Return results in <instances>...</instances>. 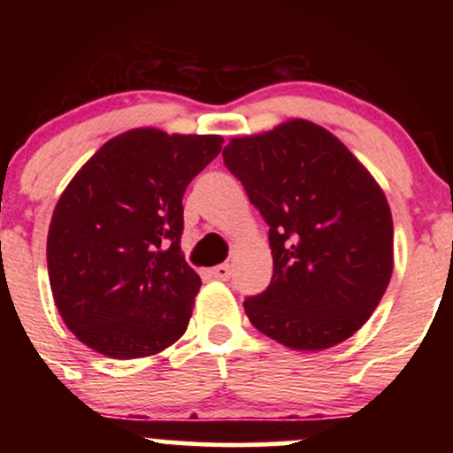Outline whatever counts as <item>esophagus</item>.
Wrapping results in <instances>:
<instances>
[{
    "instance_id": "1",
    "label": "esophagus",
    "mask_w": 453,
    "mask_h": 453,
    "mask_svg": "<svg viewBox=\"0 0 453 453\" xmlns=\"http://www.w3.org/2000/svg\"><path fill=\"white\" fill-rule=\"evenodd\" d=\"M211 274L215 277L217 280H230L232 277V268L227 266V264H219V266H215L211 270Z\"/></svg>"
}]
</instances>
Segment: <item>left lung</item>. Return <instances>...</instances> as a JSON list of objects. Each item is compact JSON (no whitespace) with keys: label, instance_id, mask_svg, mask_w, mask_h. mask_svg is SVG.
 <instances>
[{"label":"left lung","instance_id":"8db88e82","mask_svg":"<svg viewBox=\"0 0 453 453\" xmlns=\"http://www.w3.org/2000/svg\"><path fill=\"white\" fill-rule=\"evenodd\" d=\"M223 164L270 227L274 274L244 300L249 321L300 351L349 339L392 277L394 226L381 187L339 138L303 119L232 138Z\"/></svg>","mask_w":453,"mask_h":453}]
</instances>
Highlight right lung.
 Listing matches in <instances>:
<instances>
[{
	"label": "right lung",
	"instance_id": "obj_1",
	"mask_svg": "<svg viewBox=\"0 0 453 453\" xmlns=\"http://www.w3.org/2000/svg\"><path fill=\"white\" fill-rule=\"evenodd\" d=\"M221 142L132 129L108 140L65 187L46 262L57 309L87 347L132 360L185 334L202 280L180 251L183 196Z\"/></svg>",
	"mask_w": 453,
	"mask_h": 453
}]
</instances>
